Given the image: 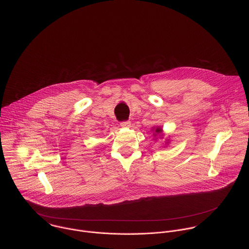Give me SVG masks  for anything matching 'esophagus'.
<instances>
[{
  "mask_svg": "<svg viewBox=\"0 0 249 249\" xmlns=\"http://www.w3.org/2000/svg\"><path fill=\"white\" fill-rule=\"evenodd\" d=\"M120 125H121V127L128 128L131 126V122L130 121H122V122H120Z\"/></svg>",
  "mask_w": 249,
  "mask_h": 249,
  "instance_id": "34e87169",
  "label": "esophagus"
}]
</instances>
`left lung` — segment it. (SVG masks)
<instances>
[{"label": "left lung", "mask_w": 249, "mask_h": 249, "mask_svg": "<svg viewBox=\"0 0 249 249\" xmlns=\"http://www.w3.org/2000/svg\"><path fill=\"white\" fill-rule=\"evenodd\" d=\"M156 133L160 134V133H161V129H160V128H157V129H156Z\"/></svg>", "instance_id": "1"}]
</instances>
